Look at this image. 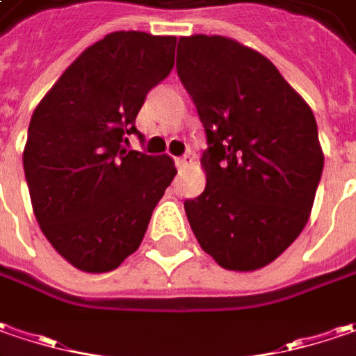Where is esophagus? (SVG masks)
<instances>
[{"label": "esophagus", "instance_id": "1", "mask_svg": "<svg viewBox=\"0 0 356 356\" xmlns=\"http://www.w3.org/2000/svg\"><path fill=\"white\" fill-rule=\"evenodd\" d=\"M190 162H192V158H190V156H182V158H176V166H178V170H184L186 166H190Z\"/></svg>", "mask_w": 356, "mask_h": 356}]
</instances>
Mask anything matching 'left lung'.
Here are the masks:
<instances>
[{"label": "left lung", "instance_id": "1", "mask_svg": "<svg viewBox=\"0 0 356 356\" xmlns=\"http://www.w3.org/2000/svg\"><path fill=\"white\" fill-rule=\"evenodd\" d=\"M176 70L208 138L188 222L222 268L258 270L311 218L325 164L314 114L275 63L232 38H180Z\"/></svg>", "mask_w": 356, "mask_h": 356}]
</instances>
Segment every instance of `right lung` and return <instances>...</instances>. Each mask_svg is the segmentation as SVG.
Masks as SVG:
<instances>
[{"mask_svg":"<svg viewBox=\"0 0 356 356\" xmlns=\"http://www.w3.org/2000/svg\"><path fill=\"white\" fill-rule=\"evenodd\" d=\"M174 35L114 31L86 47L51 86L27 130L29 198L49 244L83 273L134 254L176 176L168 154L126 150L156 83L174 67Z\"/></svg>","mask_w":356,"mask_h":356,"instance_id":"add662e5","label":"right lung"}]
</instances>
